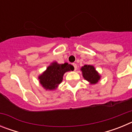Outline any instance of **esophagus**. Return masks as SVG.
Wrapping results in <instances>:
<instances>
[{
    "label": "esophagus",
    "instance_id": "esophagus-1",
    "mask_svg": "<svg viewBox=\"0 0 132 132\" xmlns=\"http://www.w3.org/2000/svg\"><path fill=\"white\" fill-rule=\"evenodd\" d=\"M72 65H73V67H74L75 71H76V70L77 69V64L76 63H73Z\"/></svg>",
    "mask_w": 132,
    "mask_h": 132
}]
</instances>
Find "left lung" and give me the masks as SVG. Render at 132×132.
<instances>
[{
  "mask_svg": "<svg viewBox=\"0 0 132 132\" xmlns=\"http://www.w3.org/2000/svg\"><path fill=\"white\" fill-rule=\"evenodd\" d=\"M80 71H82L83 78L89 82L90 85H95L101 78V75L93 65H85L80 68Z\"/></svg>",
  "mask_w": 132,
  "mask_h": 132,
  "instance_id": "1",
  "label": "left lung"
}]
</instances>
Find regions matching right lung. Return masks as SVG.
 <instances>
[{
	"mask_svg": "<svg viewBox=\"0 0 132 132\" xmlns=\"http://www.w3.org/2000/svg\"><path fill=\"white\" fill-rule=\"evenodd\" d=\"M74 67L71 64L65 63L59 64L56 61L52 63L45 71L38 76L39 83L46 90L56 89L62 82L63 75L66 72L73 71Z\"/></svg>",
	"mask_w": 132,
	"mask_h": 132,
	"instance_id": "right-lung-1",
	"label": "right lung"
}]
</instances>
